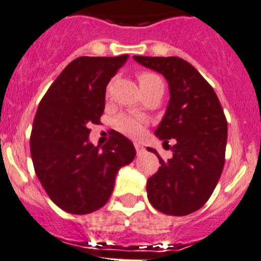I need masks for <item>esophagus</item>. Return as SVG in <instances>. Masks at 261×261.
I'll list each match as a JSON object with an SVG mask.
<instances>
[{
	"mask_svg": "<svg viewBox=\"0 0 261 261\" xmlns=\"http://www.w3.org/2000/svg\"><path fill=\"white\" fill-rule=\"evenodd\" d=\"M135 149H136V153H138V154H142V153L145 150V148H144V145H142L140 143H135Z\"/></svg>",
	"mask_w": 261,
	"mask_h": 261,
	"instance_id": "obj_1",
	"label": "esophagus"
}]
</instances>
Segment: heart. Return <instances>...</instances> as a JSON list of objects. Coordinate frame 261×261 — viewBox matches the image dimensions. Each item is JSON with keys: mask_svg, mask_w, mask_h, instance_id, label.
I'll list each match as a JSON object with an SVG mask.
<instances>
[{"mask_svg": "<svg viewBox=\"0 0 261 261\" xmlns=\"http://www.w3.org/2000/svg\"><path fill=\"white\" fill-rule=\"evenodd\" d=\"M154 82H162L158 75L153 73H142L139 74V84L140 85H149ZM145 119L143 117L134 116V114H121L117 117L116 125L119 131L133 138H138L144 133L145 128Z\"/></svg>", "mask_w": 261, "mask_h": 261, "instance_id": "obj_1", "label": "heart"}]
</instances>
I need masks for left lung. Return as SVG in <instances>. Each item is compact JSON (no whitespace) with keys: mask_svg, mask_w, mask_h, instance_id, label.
Here are the masks:
<instances>
[{"mask_svg":"<svg viewBox=\"0 0 261 261\" xmlns=\"http://www.w3.org/2000/svg\"><path fill=\"white\" fill-rule=\"evenodd\" d=\"M134 60L165 77L170 100L154 135L164 144L174 139L172 157L147 180L154 208L184 216L201 208L218 184L224 167L228 123L218 96L198 70L181 58L138 57Z\"/></svg>","mask_w":261,"mask_h":261,"instance_id":"8db88e82","label":"left lung"}]
</instances>
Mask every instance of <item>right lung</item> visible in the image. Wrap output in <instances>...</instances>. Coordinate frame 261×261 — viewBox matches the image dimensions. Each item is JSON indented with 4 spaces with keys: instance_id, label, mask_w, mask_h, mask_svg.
<instances>
[{
    "instance_id": "right-lung-1",
    "label": "right lung",
    "mask_w": 261,
    "mask_h": 261,
    "mask_svg": "<svg viewBox=\"0 0 261 261\" xmlns=\"http://www.w3.org/2000/svg\"><path fill=\"white\" fill-rule=\"evenodd\" d=\"M128 55L81 57L64 68L42 97L31 135L36 175L54 203L85 215L103 207L118 170L131 164V140L113 131L106 145L90 142L106 107V89Z\"/></svg>"
}]
</instances>
